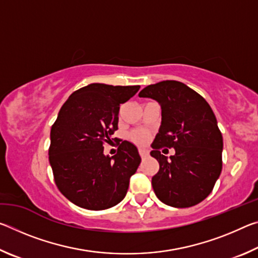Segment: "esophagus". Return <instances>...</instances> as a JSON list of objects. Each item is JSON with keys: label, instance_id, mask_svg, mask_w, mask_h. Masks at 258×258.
Returning a JSON list of instances; mask_svg holds the SVG:
<instances>
[{"label": "esophagus", "instance_id": "obj_1", "mask_svg": "<svg viewBox=\"0 0 258 258\" xmlns=\"http://www.w3.org/2000/svg\"><path fill=\"white\" fill-rule=\"evenodd\" d=\"M139 155H140V157H141V158L143 159V158H147V157L149 156V152H148V151L145 150V149H140V150H139Z\"/></svg>", "mask_w": 258, "mask_h": 258}]
</instances>
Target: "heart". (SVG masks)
<instances>
[{"label": "heart", "instance_id": "1", "mask_svg": "<svg viewBox=\"0 0 258 258\" xmlns=\"http://www.w3.org/2000/svg\"><path fill=\"white\" fill-rule=\"evenodd\" d=\"M149 139H150V133L148 132V131L142 130V128L133 130L132 132L130 133L131 141H133L134 143H137V145H140V146L146 145V143L149 141Z\"/></svg>", "mask_w": 258, "mask_h": 258}]
</instances>
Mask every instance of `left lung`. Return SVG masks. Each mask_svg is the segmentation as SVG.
I'll return each instance as SVG.
<instances>
[{
    "instance_id": "obj_1",
    "label": "left lung",
    "mask_w": 258,
    "mask_h": 258,
    "mask_svg": "<svg viewBox=\"0 0 258 258\" xmlns=\"http://www.w3.org/2000/svg\"><path fill=\"white\" fill-rule=\"evenodd\" d=\"M139 97L154 99L161 107V126L150 152L159 163L151 180L157 198L177 208L202 203L222 171L223 138L211 106L177 81L148 85ZM166 147L176 149L169 160L160 151Z\"/></svg>"
}]
</instances>
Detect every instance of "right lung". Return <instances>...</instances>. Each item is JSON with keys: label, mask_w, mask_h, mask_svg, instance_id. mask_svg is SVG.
Listing matches in <instances>:
<instances>
[{"label": "right lung", "mask_w": 258, "mask_h": 258, "mask_svg": "<svg viewBox=\"0 0 258 258\" xmlns=\"http://www.w3.org/2000/svg\"><path fill=\"white\" fill-rule=\"evenodd\" d=\"M139 89L93 83L61 107L51 127L49 160L55 185L76 206L103 211L126 196L141 163L137 147L121 141L112 157L103 155V147L117 139L111 137L118 130L120 104Z\"/></svg>", "instance_id": "right-lung-1"}]
</instances>
